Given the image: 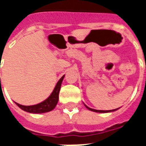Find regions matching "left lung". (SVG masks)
<instances>
[{
    "label": "left lung",
    "mask_w": 146,
    "mask_h": 146,
    "mask_svg": "<svg viewBox=\"0 0 146 146\" xmlns=\"http://www.w3.org/2000/svg\"><path fill=\"white\" fill-rule=\"evenodd\" d=\"M86 107L88 108L89 110H91V111H93V112H96V113H110V112H113V111H115L116 110H93V109H91V108L88 107L87 106H85Z\"/></svg>",
    "instance_id": "obj_1"
}]
</instances>
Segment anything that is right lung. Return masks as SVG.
I'll return each instance as SVG.
<instances>
[{"mask_svg": "<svg viewBox=\"0 0 146 146\" xmlns=\"http://www.w3.org/2000/svg\"><path fill=\"white\" fill-rule=\"evenodd\" d=\"M63 78L64 76L58 81L57 84L55 86L53 92L51 93V95L46 100L40 103H39L37 105H34V106H23V105L19 104V103H16V102L15 103L20 109L26 111V112H28V113H44L51 111L52 110H54V107L56 106L58 101V94H59L61 84H62Z\"/></svg>", "mask_w": 146, "mask_h": 146, "instance_id": "1", "label": "right lung"}]
</instances>
